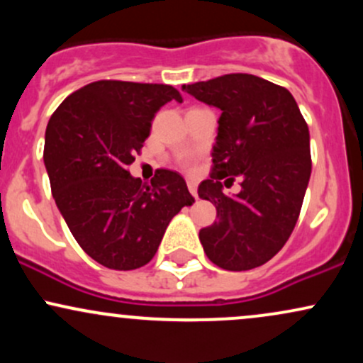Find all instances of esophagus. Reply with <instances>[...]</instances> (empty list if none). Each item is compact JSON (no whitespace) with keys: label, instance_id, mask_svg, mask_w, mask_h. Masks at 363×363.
Masks as SVG:
<instances>
[{"label":"esophagus","instance_id":"34e87169","mask_svg":"<svg viewBox=\"0 0 363 363\" xmlns=\"http://www.w3.org/2000/svg\"><path fill=\"white\" fill-rule=\"evenodd\" d=\"M187 187H189V193L194 196V198H198V186H196L194 181H187Z\"/></svg>","mask_w":363,"mask_h":363}]
</instances>
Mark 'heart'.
I'll use <instances>...</instances> for the list:
<instances>
[{
	"label": "heart",
	"mask_w": 363,
	"mask_h": 363,
	"mask_svg": "<svg viewBox=\"0 0 363 363\" xmlns=\"http://www.w3.org/2000/svg\"><path fill=\"white\" fill-rule=\"evenodd\" d=\"M186 162H187V160H186Z\"/></svg>",
	"instance_id": "heart-1"
}]
</instances>
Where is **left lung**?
Returning <instances> with one entry per match:
<instances>
[{
  "mask_svg": "<svg viewBox=\"0 0 363 363\" xmlns=\"http://www.w3.org/2000/svg\"><path fill=\"white\" fill-rule=\"evenodd\" d=\"M182 90L222 111L213 169L198 187L218 216L199 230L203 249L228 272L257 268L280 251L297 223L312 169L309 128L289 90L254 74H223ZM237 177L241 193L225 196L223 184Z\"/></svg>",
  "mask_w": 363,
  "mask_h": 363,
  "instance_id": "left-lung-1",
  "label": "left lung"
}]
</instances>
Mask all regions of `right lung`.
Instances as JSON below:
<instances>
[{
  "instance_id": "1",
  "label": "right lung",
  "mask_w": 363,
  "mask_h": 363,
  "mask_svg": "<svg viewBox=\"0 0 363 363\" xmlns=\"http://www.w3.org/2000/svg\"><path fill=\"white\" fill-rule=\"evenodd\" d=\"M182 102L170 85L101 80L73 91L45 129L52 198L80 247L119 272L152 261L170 220L194 198L172 170L150 184L128 172L162 106Z\"/></svg>"
}]
</instances>
